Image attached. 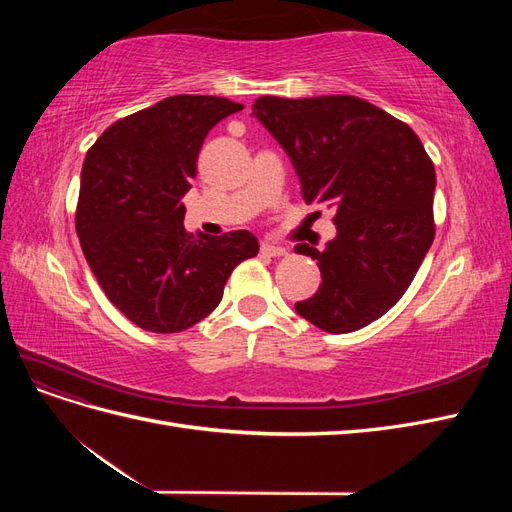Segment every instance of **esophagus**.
Segmentation results:
<instances>
[{
    "instance_id": "obj_1",
    "label": "esophagus",
    "mask_w": 512,
    "mask_h": 512,
    "mask_svg": "<svg viewBox=\"0 0 512 512\" xmlns=\"http://www.w3.org/2000/svg\"><path fill=\"white\" fill-rule=\"evenodd\" d=\"M260 252L262 254H267V256H286L288 254V250L286 247H282V245H275V243H271V241H265L260 245Z\"/></svg>"
}]
</instances>
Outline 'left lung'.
I'll list each match as a JSON object with an SVG mask.
<instances>
[{
    "instance_id": "left-lung-1",
    "label": "left lung",
    "mask_w": 512,
    "mask_h": 512,
    "mask_svg": "<svg viewBox=\"0 0 512 512\" xmlns=\"http://www.w3.org/2000/svg\"><path fill=\"white\" fill-rule=\"evenodd\" d=\"M254 115L284 147L305 203L335 209L337 237L318 260L322 284L294 305L327 333H352L404 297L436 235V168L408 123L354 96L275 98Z\"/></svg>"
}]
</instances>
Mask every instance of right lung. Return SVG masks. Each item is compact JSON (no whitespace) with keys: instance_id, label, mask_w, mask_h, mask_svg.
<instances>
[{"instance_id":"right-lung-1","label":"right lung","mask_w":512,"mask_h":512,"mask_svg":"<svg viewBox=\"0 0 512 512\" xmlns=\"http://www.w3.org/2000/svg\"><path fill=\"white\" fill-rule=\"evenodd\" d=\"M243 104L170 96L115 121L87 151L76 235L91 273L119 312L151 333L209 316L239 262L258 254L247 230L190 235L181 198L209 130Z\"/></svg>"}]
</instances>
